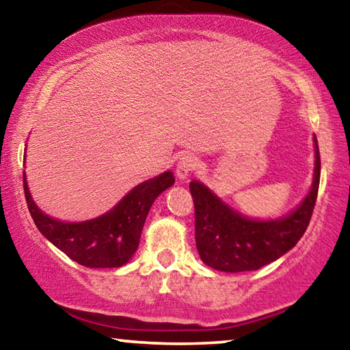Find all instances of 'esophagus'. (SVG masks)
Instances as JSON below:
<instances>
[{
	"label": "esophagus",
	"instance_id": "obj_1",
	"mask_svg": "<svg viewBox=\"0 0 350 350\" xmlns=\"http://www.w3.org/2000/svg\"><path fill=\"white\" fill-rule=\"evenodd\" d=\"M196 167H198V162L193 156H189L188 154V156L180 157V161L177 162V167H176V174L179 177V180H187L189 174L193 173Z\"/></svg>",
	"mask_w": 350,
	"mask_h": 350
}]
</instances>
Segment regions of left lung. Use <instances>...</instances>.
<instances>
[{
    "label": "left lung",
    "mask_w": 350,
    "mask_h": 350,
    "mask_svg": "<svg viewBox=\"0 0 350 350\" xmlns=\"http://www.w3.org/2000/svg\"><path fill=\"white\" fill-rule=\"evenodd\" d=\"M315 167L310 189L287 215L271 219L245 216L200 180L189 182L196 210V247L208 267L238 273L273 262L298 244L310 222L319 187V150L313 135Z\"/></svg>",
    "instance_id": "8db88e82"
}]
</instances>
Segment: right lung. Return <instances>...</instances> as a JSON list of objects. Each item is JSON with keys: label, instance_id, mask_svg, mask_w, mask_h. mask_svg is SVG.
Instances as JSON below:
<instances>
[{"label": "right lung", "instance_id": "right-lung-1", "mask_svg": "<svg viewBox=\"0 0 350 350\" xmlns=\"http://www.w3.org/2000/svg\"><path fill=\"white\" fill-rule=\"evenodd\" d=\"M23 183L29 213L51 244L85 267L116 269L134 256L151 205L165 189L174 185V174L168 170L140 182L111 210L80 222H66L46 215L29 191L26 171H23Z\"/></svg>", "mask_w": 350, "mask_h": 350}]
</instances>
